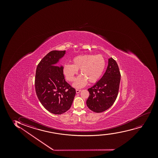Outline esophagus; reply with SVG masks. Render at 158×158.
<instances>
[{"instance_id": "1", "label": "esophagus", "mask_w": 158, "mask_h": 158, "mask_svg": "<svg viewBox=\"0 0 158 158\" xmlns=\"http://www.w3.org/2000/svg\"><path fill=\"white\" fill-rule=\"evenodd\" d=\"M81 91V89H76V93H79Z\"/></svg>"}]
</instances>
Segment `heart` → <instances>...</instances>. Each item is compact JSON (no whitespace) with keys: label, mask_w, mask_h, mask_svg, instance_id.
I'll list each match as a JSON object with an SVG mask.
<instances>
[{"label":"heart","mask_w":158,"mask_h":158,"mask_svg":"<svg viewBox=\"0 0 158 158\" xmlns=\"http://www.w3.org/2000/svg\"><path fill=\"white\" fill-rule=\"evenodd\" d=\"M106 66L105 58L101 55H80L73 59V64H65L63 72L66 78L69 82H73L78 70L81 75L75 80L73 86L81 88L88 82L94 83L98 81L103 73Z\"/></svg>","instance_id":"1"}]
</instances>
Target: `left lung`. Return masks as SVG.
I'll use <instances>...</instances> for the list:
<instances>
[{
  "label": "left lung",
  "instance_id": "obj_1",
  "mask_svg": "<svg viewBox=\"0 0 158 158\" xmlns=\"http://www.w3.org/2000/svg\"><path fill=\"white\" fill-rule=\"evenodd\" d=\"M120 80L118 64L112 57L109 58L107 69L103 76L88 89L89 95L86 101L87 107L96 113L103 112L109 109L118 96Z\"/></svg>",
  "mask_w": 158,
  "mask_h": 158
}]
</instances>
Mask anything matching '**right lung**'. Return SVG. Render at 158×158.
<instances>
[{
	"label": "right lung",
	"instance_id": "obj_1",
	"mask_svg": "<svg viewBox=\"0 0 158 158\" xmlns=\"http://www.w3.org/2000/svg\"><path fill=\"white\" fill-rule=\"evenodd\" d=\"M65 51H52L37 67L35 86L38 100L47 111L61 114L68 111L76 94L75 89L65 80L63 66H56Z\"/></svg>",
	"mask_w": 158,
	"mask_h": 158
}]
</instances>
